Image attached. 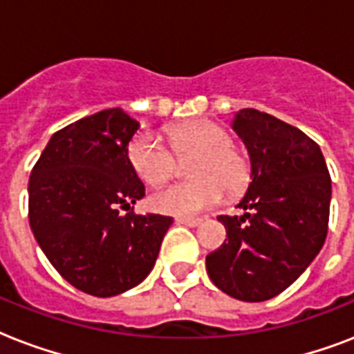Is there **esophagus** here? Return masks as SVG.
Segmentation results:
<instances>
[{
	"mask_svg": "<svg viewBox=\"0 0 354 354\" xmlns=\"http://www.w3.org/2000/svg\"><path fill=\"white\" fill-rule=\"evenodd\" d=\"M178 224H183V226H189V227H196L200 224V218H189V216H180V218H176Z\"/></svg>",
	"mask_w": 354,
	"mask_h": 354,
	"instance_id": "obj_1",
	"label": "esophagus"
}]
</instances>
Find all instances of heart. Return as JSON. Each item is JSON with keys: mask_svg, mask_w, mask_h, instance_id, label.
<instances>
[{"mask_svg": "<svg viewBox=\"0 0 354 354\" xmlns=\"http://www.w3.org/2000/svg\"><path fill=\"white\" fill-rule=\"evenodd\" d=\"M178 158L194 156L189 167L193 182L172 183L150 196L152 209L174 216H193L209 209L227 194H239L250 182V163L232 145L226 128L209 119H196L167 130ZM128 161L141 180L160 185L172 176L176 160L156 133L141 132L128 145Z\"/></svg>", "mask_w": 354, "mask_h": 354, "instance_id": "b5f03b06", "label": "heart"}]
</instances>
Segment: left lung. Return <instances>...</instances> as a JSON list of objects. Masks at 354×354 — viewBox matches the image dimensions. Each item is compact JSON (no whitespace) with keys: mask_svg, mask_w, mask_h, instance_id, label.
Returning <instances> with one entry per match:
<instances>
[{"mask_svg":"<svg viewBox=\"0 0 354 354\" xmlns=\"http://www.w3.org/2000/svg\"><path fill=\"white\" fill-rule=\"evenodd\" d=\"M232 128L248 149L250 185L241 216H218L226 242L205 257L209 279L241 301L286 290L324 246L330 176L318 143L288 122L244 108Z\"/></svg>","mask_w":354,"mask_h":354,"instance_id":"obj_1","label":"left lung"}]
</instances>
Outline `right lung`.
Masks as SVG:
<instances>
[{"mask_svg": "<svg viewBox=\"0 0 354 354\" xmlns=\"http://www.w3.org/2000/svg\"><path fill=\"white\" fill-rule=\"evenodd\" d=\"M139 122L108 108L53 133L29 178V224L64 279L97 297L152 272L171 216L136 215L145 185L128 161ZM124 209V216L118 211Z\"/></svg>", "mask_w": 354, "mask_h": 354, "instance_id": "1", "label": "right lung"}]
</instances>
